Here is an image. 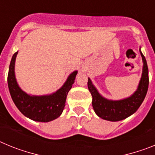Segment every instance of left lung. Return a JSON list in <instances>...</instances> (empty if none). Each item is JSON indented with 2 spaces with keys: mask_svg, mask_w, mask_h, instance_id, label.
<instances>
[{
  "mask_svg": "<svg viewBox=\"0 0 155 155\" xmlns=\"http://www.w3.org/2000/svg\"><path fill=\"white\" fill-rule=\"evenodd\" d=\"M140 53L143 64L141 78L137 91L128 98L121 100L105 98L98 93L96 87L93 85L91 79L88 78L87 87L92 96L93 109L100 118L112 122L123 120L134 114L142 104L148 89L149 78L147 61L140 49Z\"/></svg>",
  "mask_w": 155,
  "mask_h": 155,
  "instance_id": "8db88e82",
  "label": "left lung"
}]
</instances>
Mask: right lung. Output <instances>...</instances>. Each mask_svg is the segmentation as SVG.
Segmentation results:
<instances>
[{"label":"right lung","mask_w":155,"mask_h":155,"mask_svg":"<svg viewBox=\"0 0 155 155\" xmlns=\"http://www.w3.org/2000/svg\"><path fill=\"white\" fill-rule=\"evenodd\" d=\"M18 52L14 53L9 66L8 84L11 96L18 110L30 120L47 123L61 116L65 106L68 92L74 83L78 71L68 76L64 85L56 92L47 95H30L23 91L17 83L15 74V64Z\"/></svg>","instance_id":"obj_1"}]
</instances>
